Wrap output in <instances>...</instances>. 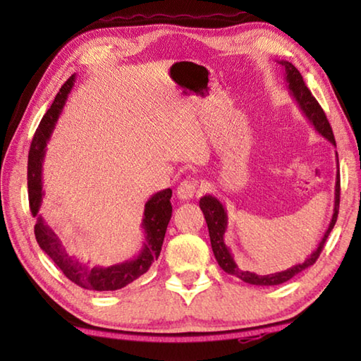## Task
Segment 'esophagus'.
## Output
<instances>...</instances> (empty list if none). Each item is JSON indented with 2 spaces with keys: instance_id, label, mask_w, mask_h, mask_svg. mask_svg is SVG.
Wrapping results in <instances>:
<instances>
[{
  "instance_id": "esophagus-1",
  "label": "esophagus",
  "mask_w": 361,
  "mask_h": 361,
  "mask_svg": "<svg viewBox=\"0 0 361 361\" xmlns=\"http://www.w3.org/2000/svg\"><path fill=\"white\" fill-rule=\"evenodd\" d=\"M197 189H199V181L194 178H188L185 181H181L180 186L176 188V195H178L181 200L192 199L195 192H197Z\"/></svg>"
}]
</instances>
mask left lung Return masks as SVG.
Instances as JSON below:
<instances>
[{
	"instance_id": "obj_1",
	"label": "left lung",
	"mask_w": 361,
	"mask_h": 361,
	"mask_svg": "<svg viewBox=\"0 0 361 361\" xmlns=\"http://www.w3.org/2000/svg\"><path fill=\"white\" fill-rule=\"evenodd\" d=\"M280 65L285 68V82H286V89H288L290 95L295 99L298 103L299 109H301L302 114L309 119L310 124L314 126V129L320 133L323 138H326L329 143L336 146L334 142V135L331 130V126L326 119V114L323 111L322 106L319 105V102L315 100V97L312 92L307 89L304 79L301 76V73L298 71V68L293 63L286 62V60H280ZM336 161H338V152H336ZM339 164V161H338ZM339 169V166H338ZM341 180H339V170L336 172V186H334V209H333V216L331 221H329L328 229L323 234L322 240L317 248L314 250L310 256H307V259L301 264H296L286 271L282 272H276V274H267V276H258V274L250 272V271H243L239 266L235 264L234 258H232V253L229 247L224 243V232L228 229V213H226L224 205L219 202V200L215 197V195L205 194L202 199L199 200V207L200 210L204 212L207 226H209V234H210V242H212V250L213 255L218 261L219 267L223 269L224 272L231 274V276H235L237 279L243 280L245 283L250 285H259V286H271V285H280L288 282L290 279L298 276L299 272L305 271V269L310 267L314 262L319 259V256L323 250V245L328 239L329 232L334 228L336 219H338V212H339V191H341Z\"/></svg>"
}]
</instances>
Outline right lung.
<instances>
[{
	"mask_svg": "<svg viewBox=\"0 0 361 361\" xmlns=\"http://www.w3.org/2000/svg\"><path fill=\"white\" fill-rule=\"evenodd\" d=\"M75 76L76 75H73L68 81L62 85V89H60V92L57 94L52 106L47 109L44 118L41 119L38 129L35 132L32 146H30V210H32V215L36 216V242L39 243L42 252L49 255V258L60 267V271L65 274L66 279H70L73 283H76L85 290L114 291L124 288L126 285L132 283L133 280H137L138 277H142L145 272H148L152 262H154L159 258V255H161L164 237H166L167 226L170 218H172V204H170L172 189L167 188L152 194L148 199V202L145 204V213L142 221L145 242L142 250H140V253L137 256H133L132 259L118 262V264L108 267H92L89 262L79 261L75 256H71L66 252L62 240L59 239V235L54 232L51 226L44 221V218L39 215V209L42 204V197H44V191H42V161H44L46 156V146L49 138L52 135L59 116L62 113L66 97H68L70 90L73 89V85H75Z\"/></svg>",
	"mask_w": 361,
	"mask_h": 361,
	"instance_id": "1",
	"label": "right lung"
}]
</instances>
